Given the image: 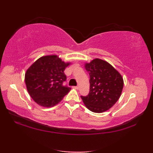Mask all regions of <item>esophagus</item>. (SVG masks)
<instances>
[{"mask_svg": "<svg viewBox=\"0 0 153 153\" xmlns=\"http://www.w3.org/2000/svg\"><path fill=\"white\" fill-rule=\"evenodd\" d=\"M73 88L75 89H77L78 90L79 89V86H75V87H73Z\"/></svg>", "mask_w": 153, "mask_h": 153, "instance_id": "esophagus-1", "label": "esophagus"}]
</instances>
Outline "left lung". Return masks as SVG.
Instances as JSON below:
<instances>
[{"label":"left lung","mask_w":153,"mask_h":153,"mask_svg":"<svg viewBox=\"0 0 153 153\" xmlns=\"http://www.w3.org/2000/svg\"><path fill=\"white\" fill-rule=\"evenodd\" d=\"M85 68L90 76V90L88 95L81 96V98L91 111L105 112L121 96L123 87L121 74L111 64L99 58L85 63Z\"/></svg>","instance_id":"1"}]
</instances>
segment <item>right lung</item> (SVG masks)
<instances>
[{
  "mask_svg": "<svg viewBox=\"0 0 153 153\" xmlns=\"http://www.w3.org/2000/svg\"><path fill=\"white\" fill-rule=\"evenodd\" d=\"M70 62H64L57 55L39 58L25 74L27 90L34 101L43 107H53L59 103L71 90L64 86L66 80L64 71Z\"/></svg>",
  "mask_w": 153,
  "mask_h": 153,
  "instance_id": "add662e5",
  "label": "right lung"
}]
</instances>
